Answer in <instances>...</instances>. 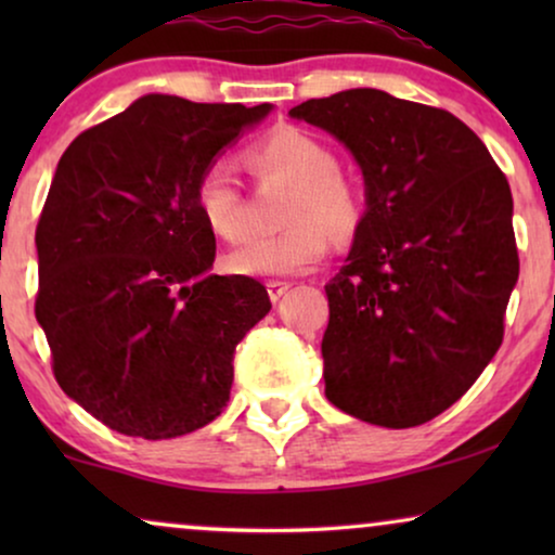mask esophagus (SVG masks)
<instances>
[{"label": "esophagus", "instance_id": "34e87169", "mask_svg": "<svg viewBox=\"0 0 555 555\" xmlns=\"http://www.w3.org/2000/svg\"><path fill=\"white\" fill-rule=\"evenodd\" d=\"M287 291H291V283H283V280H270L268 283V295L272 302H278Z\"/></svg>", "mask_w": 555, "mask_h": 555}]
</instances>
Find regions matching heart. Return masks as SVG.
<instances>
[{
    "instance_id": "b5f03b06",
    "label": "heart",
    "mask_w": 555,
    "mask_h": 555,
    "mask_svg": "<svg viewBox=\"0 0 555 555\" xmlns=\"http://www.w3.org/2000/svg\"><path fill=\"white\" fill-rule=\"evenodd\" d=\"M245 164L260 179L293 186L283 209L285 230L249 237L227 253L224 268L242 278H283L313 270L333 237H351L361 222V196L328 143L298 126H280L245 151ZM194 204L219 240L234 242L247 230L245 194L232 166L217 158L196 179Z\"/></svg>"
}]
</instances>
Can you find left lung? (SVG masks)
<instances>
[{"label": "left lung", "mask_w": 555, "mask_h": 555, "mask_svg": "<svg viewBox=\"0 0 555 555\" xmlns=\"http://www.w3.org/2000/svg\"><path fill=\"white\" fill-rule=\"evenodd\" d=\"M291 116L336 135L366 184L348 262L325 285V397L378 427L435 420L503 344L520 268L505 173L452 113L376 88Z\"/></svg>", "instance_id": "8db88e82"}]
</instances>
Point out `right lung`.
Instances as JSON below:
<instances>
[{
	"label": "right lung",
	"mask_w": 555,
	"mask_h": 555,
	"mask_svg": "<svg viewBox=\"0 0 555 555\" xmlns=\"http://www.w3.org/2000/svg\"><path fill=\"white\" fill-rule=\"evenodd\" d=\"M270 108L151 93L60 158L35 232V315L60 389L120 435H189L230 401L234 348L272 306L253 278L209 275L194 186Z\"/></svg>",
	"instance_id": "add662e5"
}]
</instances>
